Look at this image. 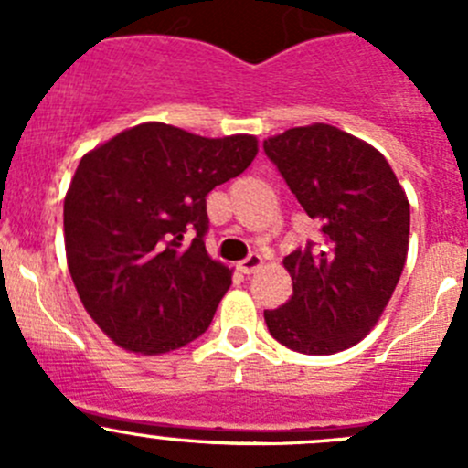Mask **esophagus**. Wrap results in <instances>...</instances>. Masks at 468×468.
<instances>
[{
    "instance_id": "1",
    "label": "esophagus",
    "mask_w": 468,
    "mask_h": 468,
    "mask_svg": "<svg viewBox=\"0 0 468 468\" xmlns=\"http://www.w3.org/2000/svg\"><path fill=\"white\" fill-rule=\"evenodd\" d=\"M261 267H262V256H258V253H249L244 261L238 262V269L242 273H253V271H258Z\"/></svg>"
}]
</instances>
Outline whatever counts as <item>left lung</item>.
Segmentation results:
<instances>
[{
  "label": "left lung",
  "instance_id": "8db88e82",
  "mask_svg": "<svg viewBox=\"0 0 468 468\" xmlns=\"http://www.w3.org/2000/svg\"><path fill=\"white\" fill-rule=\"evenodd\" d=\"M262 146L322 230L317 244L282 261L294 292L278 310H264V322L292 351L333 356L369 335L399 285L408 197L385 155L337 126H296Z\"/></svg>",
  "mask_w": 468,
  "mask_h": 468
}]
</instances>
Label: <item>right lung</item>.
I'll return each instance as SVG.
<instances>
[{"instance_id":"1","label":"right lung","mask_w":468,"mask_h":468,"mask_svg":"<svg viewBox=\"0 0 468 468\" xmlns=\"http://www.w3.org/2000/svg\"><path fill=\"white\" fill-rule=\"evenodd\" d=\"M256 154L253 135L146 122L83 155L65 195V253L83 308L117 346L160 356L206 333L233 273L206 251V197Z\"/></svg>"}]
</instances>
